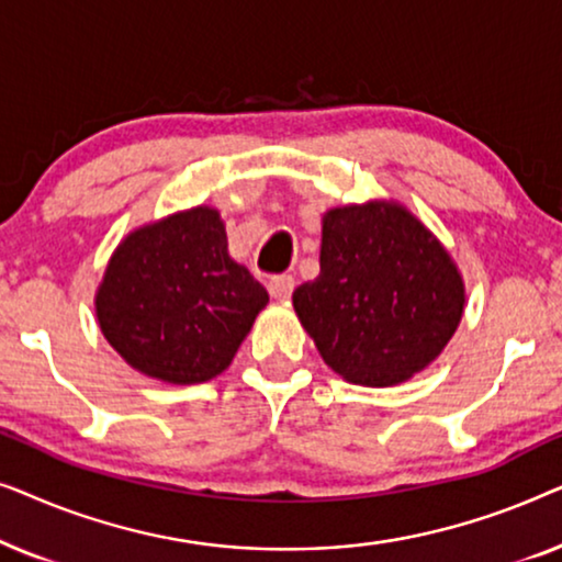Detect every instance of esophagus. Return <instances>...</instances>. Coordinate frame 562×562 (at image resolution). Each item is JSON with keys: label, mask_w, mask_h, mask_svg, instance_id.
Here are the masks:
<instances>
[{"label": "esophagus", "mask_w": 562, "mask_h": 562, "mask_svg": "<svg viewBox=\"0 0 562 562\" xmlns=\"http://www.w3.org/2000/svg\"><path fill=\"white\" fill-rule=\"evenodd\" d=\"M294 286H296L294 276H289V273H279V276H271V279H268V291H271L273 299H289Z\"/></svg>", "instance_id": "obj_1"}]
</instances>
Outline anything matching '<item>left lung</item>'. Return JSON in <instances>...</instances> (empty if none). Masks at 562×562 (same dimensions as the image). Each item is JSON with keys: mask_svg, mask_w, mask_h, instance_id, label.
I'll return each mask as SVG.
<instances>
[{"mask_svg": "<svg viewBox=\"0 0 562 562\" xmlns=\"http://www.w3.org/2000/svg\"><path fill=\"white\" fill-rule=\"evenodd\" d=\"M448 250L398 204L329 210L319 276L294 310L325 363L350 383L391 386L432 363L463 317Z\"/></svg>", "mask_w": 562, "mask_h": 562, "instance_id": "left-lung-1", "label": "left lung"}]
</instances>
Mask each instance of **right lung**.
Here are the masks:
<instances>
[{"instance_id":"1","label":"right lung","mask_w":562,"mask_h":562,"mask_svg":"<svg viewBox=\"0 0 562 562\" xmlns=\"http://www.w3.org/2000/svg\"><path fill=\"white\" fill-rule=\"evenodd\" d=\"M268 291L227 252L217 210L196 206L120 245L97 294L99 327L130 366L168 383L225 371Z\"/></svg>"}]
</instances>
